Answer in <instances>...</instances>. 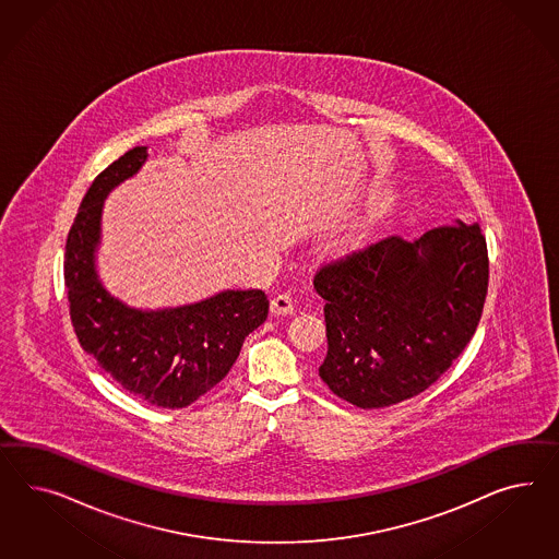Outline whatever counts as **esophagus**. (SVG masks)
Instances as JSON below:
<instances>
[{"label": "esophagus", "instance_id": "1", "mask_svg": "<svg viewBox=\"0 0 559 559\" xmlns=\"http://www.w3.org/2000/svg\"><path fill=\"white\" fill-rule=\"evenodd\" d=\"M271 313L276 318H283V316H293L295 313V301L288 293H281L276 295L271 301Z\"/></svg>", "mask_w": 559, "mask_h": 559}]
</instances>
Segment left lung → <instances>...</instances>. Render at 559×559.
Returning a JSON list of instances; mask_svg holds the SVG:
<instances>
[{
	"instance_id": "obj_1",
	"label": "left lung",
	"mask_w": 559,
	"mask_h": 559,
	"mask_svg": "<svg viewBox=\"0 0 559 559\" xmlns=\"http://www.w3.org/2000/svg\"><path fill=\"white\" fill-rule=\"evenodd\" d=\"M328 356L319 377L360 408L423 393L468 346L488 290L478 224L453 222L417 240L396 236L319 269Z\"/></svg>"
}]
</instances>
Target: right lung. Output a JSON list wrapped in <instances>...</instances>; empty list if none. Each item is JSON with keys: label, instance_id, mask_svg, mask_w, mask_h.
<instances>
[{"label": "right lung", "instance_id": "right-lung-1", "mask_svg": "<svg viewBox=\"0 0 559 559\" xmlns=\"http://www.w3.org/2000/svg\"><path fill=\"white\" fill-rule=\"evenodd\" d=\"M148 160L136 146L97 175L67 238L64 287L81 347L121 389L154 407L182 408L210 393L269 316L262 290L227 288L203 301L136 309L114 297L97 274L107 195Z\"/></svg>", "mask_w": 559, "mask_h": 559}]
</instances>
